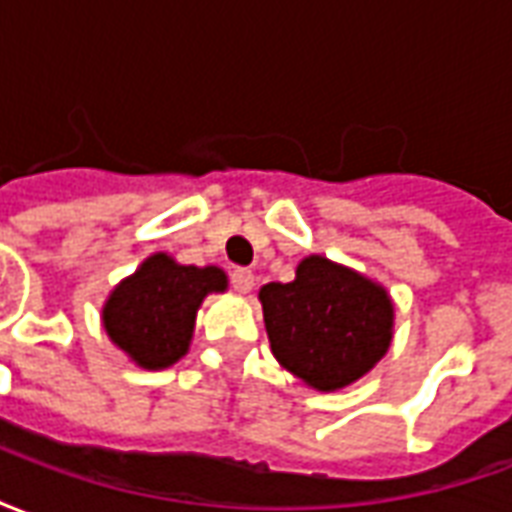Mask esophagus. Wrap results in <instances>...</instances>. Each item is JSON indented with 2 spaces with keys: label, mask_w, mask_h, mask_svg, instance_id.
<instances>
[{
  "label": "esophagus",
  "mask_w": 512,
  "mask_h": 512,
  "mask_svg": "<svg viewBox=\"0 0 512 512\" xmlns=\"http://www.w3.org/2000/svg\"><path fill=\"white\" fill-rule=\"evenodd\" d=\"M233 288L238 293H249V290L255 288V274L249 271V268H235L233 271Z\"/></svg>",
  "instance_id": "1"
}]
</instances>
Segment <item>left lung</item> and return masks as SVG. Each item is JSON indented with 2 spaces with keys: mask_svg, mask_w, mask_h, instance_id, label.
<instances>
[{
  "mask_svg": "<svg viewBox=\"0 0 512 512\" xmlns=\"http://www.w3.org/2000/svg\"><path fill=\"white\" fill-rule=\"evenodd\" d=\"M257 299L274 359L318 392L367 376L395 337L389 290L323 255H307L293 282H268Z\"/></svg>",
  "mask_w": 512,
  "mask_h": 512,
  "instance_id": "left-lung-1",
  "label": "left lung"
}]
</instances>
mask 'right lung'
Returning a JSON list of instances; mask_svg holds the SVG:
<instances>
[{"mask_svg":"<svg viewBox=\"0 0 512 512\" xmlns=\"http://www.w3.org/2000/svg\"><path fill=\"white\" fill-rule=\"evenodd\" d=\"M227 290L219 266H183L167 252L145 257L101 307L109 340L142 370H167L189 354L202 301Z\"/></svg>","mask_w":512,"mask_h":512,"instance_id":"right-lung-1","label":"right lung"}]
</instances>
